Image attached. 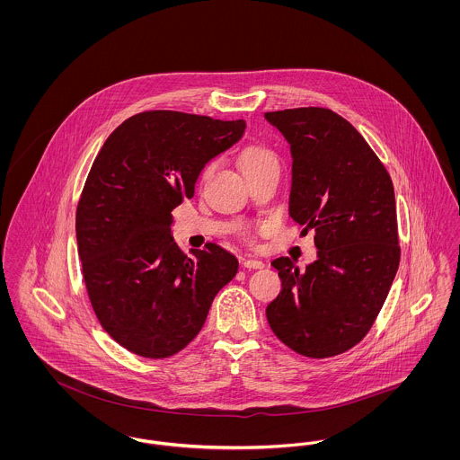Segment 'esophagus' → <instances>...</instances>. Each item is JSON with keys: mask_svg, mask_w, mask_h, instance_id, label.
<instances>
[{"mask_svg": "<svg viewBox=\"0 0 460 460\" xmlns=\"http://www.w3.org/2000/svg\"><path fill=\"white\" fill-rule=\"evenodd\" d=\"M247 270H261L264 268V262L261 259H255V257H245L243 262H242Z\"/></svg>", "mask_w": 460, "mask_h": 460, "instance_id": "1", "label": "esophagus"}]
</instances>
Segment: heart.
Here are the masks:
<instances>
[{"instance_id":"b5f03b06","label":"heart","mask_w":460,"mask_h":460,"mask_svg":"<svg viewBox=\"0 0 460 460\" xmlns=\"http://www.w3.org/2000/svg\"><path fill=\"white\" fill-rule=\"evenodd\" d=\"M271 164H279V157L277 154L268 148V146H261V145H250L243 154H242V168L243 172H253V170H259V168H264V166H271ZM213 168L212 164L207 166L205 170V175L210 172Z\"/></svg>"}]
</instances>
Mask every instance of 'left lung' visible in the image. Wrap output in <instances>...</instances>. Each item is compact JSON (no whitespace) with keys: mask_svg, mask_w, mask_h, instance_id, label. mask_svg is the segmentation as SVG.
I'll return each mask as SVG.
<instances>
[{"mask_svg":"<svg viewBox=\"0 0 460 460\" xmlns=\"http://www.w3.org/2000/svg\"><path fill=\"white\" fill-rule=\"evenodd\" d=\"M290 145V217L315 231L318 259L299 270L279 257L282 290L266 308L288 349L312 358L343 354L373 327L399 268L389 172L354 126L329 108L268 111Z\"/></svg>","mask_w":460,"mask_h":460,"instance_id":"8db88e82","label":"left lung"}]
</instances>
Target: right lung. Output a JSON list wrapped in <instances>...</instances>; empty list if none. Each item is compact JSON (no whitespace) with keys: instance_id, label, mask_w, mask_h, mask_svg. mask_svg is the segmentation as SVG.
<instances>
[{"instance_id":"1","label":"right lung","mask_w":460,"mask_h":460,"mask_svg":"<svg viewBox=\"0 0 460 460\" xmlns=\"http://www.w3.org/2000/svg\"><path fill=\"white\" fill-rule=\"evenodd\" d=\"M243 133L245 120L150 110L124 120L94 159L76 207L78 255L93 310L126 350L178 354L236 277L238 259L215 243L185 255L172 212Z\"/></svg>"}]
</instances>
